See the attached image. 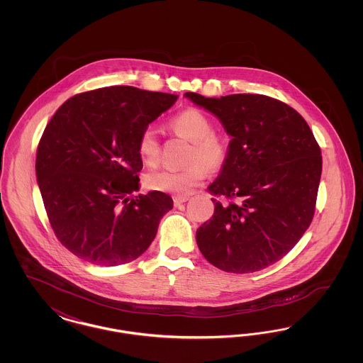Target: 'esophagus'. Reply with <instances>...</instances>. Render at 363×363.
Returning a JSON list of instances; mask_svg holds the SVG:
<instances>
[{
	"label": "esophagus",
	"mask_w": 363,
	"mask_h": 363,
	"mask_svg": "<svg viewBox=\"0 0 363 363\" xmlns=\"http://www.w3.org/2000/svg\"><path fill=\"white\" fill-rule=\"evenodd\" d=\"M188 200H189V197H186V196H175V197H174V206L178 207V206L186 203Z\"/></svg>",
	"instance_id": "obj_1"
}]
</instances>
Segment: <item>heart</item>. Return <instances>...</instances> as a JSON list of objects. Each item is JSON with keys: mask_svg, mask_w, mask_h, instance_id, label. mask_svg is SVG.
<instances>
[{"mask_svg": "<svg viewBox=\"0 0 363 363\" xmlns=\"http://www.w3.org/2000/svg\"><path fill=\"white\" fill-rule=\"evenodd\" d=\"M177 136L190 141L186 166L181 170L160 169L147 175L148 188L175 196H186L207 178L208 170L223 167L231 154V140L213 130L207 114L197 108H186L175 114L167 123ZM138 152L143 163L155 166L160 160V141L152 129H144L138 140Z\"/></svg>", "mask_w": 363, "mask_h": 363, "instance_id": "obj_1", "label": "heart"}]
</instances>
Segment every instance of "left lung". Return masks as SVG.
Masks as SVG:
<instances>
[{"label":"left lung","instance_id":"obj_1","mask_svg":"<svg viewBox=\"0 0 363 363\" xmlns=\"http://www.w3.org/2000/svg\"><path fill=\"white\" fill-rule=\"evenodd\" d=\"M185 95L233 136L228 160L208 186L215 212L196 233L199 249L225 272L261 271L283 259L311 225L323 170L320 145L303 117L275 98Z\"/></svg>","mask_w":363,"mask_h":363}]
</instances>
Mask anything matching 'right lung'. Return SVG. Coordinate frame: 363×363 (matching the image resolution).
<instances>
[{
  "label": "right lung",
  "instance_id": "1",
  "mask_svg": "<svg viewBox=\"0 0 363 363\" xmlns=\"http://www.w3.org/2000/svg\"><path fill=\"white\" fill-rule=\"evenodd\" d=\"M177 95L114 86L69 98L46 125L35 170L57 240L104 267L140 257L173 208L163 191L133 196L143 162L138 136Z\"/></svg>",
  "mask_w": 363,
  "mask_h": 363
}]
</instances>
